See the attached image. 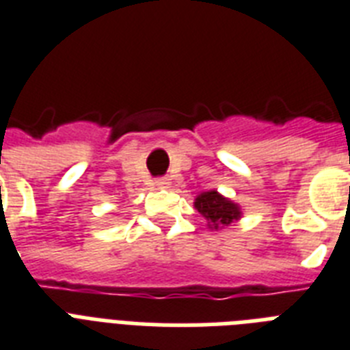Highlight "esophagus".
<instances>
[{"label": "esophagus", "instance_id": "1", "mask_svg": "<svg viewBox=\"0 0 350 350\" xmlns=\"http://www.w3.org/2000/svg\"><path fill=\"white\" fill-rule=\"evenodd\" d=\"M156 185H158V187H163V189H167V187L170 185V180L169 178H160V180H156Z\"/></svg>", "mask_w": 350, "mask_h": 350}]
</instances>
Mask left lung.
<instances>
[{"label":"left lung","instance_id":"obj_1","mask_svg":"<svg viewBox=\"0 0 350 350\" xmlns=\"http://www.w3.org/2000/svg\"><path fill=\"white\" fill-rule=\"evenodd\" d=\"M196 210L208 221L210 228H223L241 217V206L228 198L221 196L217 190L201 192L194 201Z\"/></svg>","mask_w":350,"mask_h":350}]
</instances>
